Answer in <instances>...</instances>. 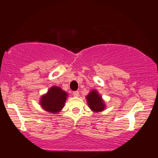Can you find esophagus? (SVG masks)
<instances>
[{
  "instance_id": "1",
  "label": "esophagus",
  "mask_w": 158,
  "mask_h": 158,
  "mask_svg": "<svg viewBox=\"0 0 158 158\" xmlns=\"http://www.w3.org/2000/svg\"><path fill=\"white\" fill-rule=\"evenodd\" d=\"M73 95L75 97H78L79 96V92L78 91H74V92H73Z\"/></svg>"
}]
</instances>
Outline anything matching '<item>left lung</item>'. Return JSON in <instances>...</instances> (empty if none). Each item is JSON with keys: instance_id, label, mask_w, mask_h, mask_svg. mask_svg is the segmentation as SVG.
Instances as JSON below:
<instances>
[{"instance_id": "1", "label": "left lung", "mask_w": 158, "mask_h": 158, "mask_svg": "<svg viewBox=\"0 0 158 158\" xmlns=\"http://www.w3.org/2000/svg\"><path fill=\"white\" fill-rule=\"evenodd\" d=\"M89 107L95 112L102 111L105 109V103L100 95L95 90L91 92L86 97Z\"/></svg>"}]
</instances>
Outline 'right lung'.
Wrapping results in <instances>:
<instances>
[{
	"mask_svg": "<svg viewBox=\"0 0 158 158\" xmlns=\"http://www.w3.org/2000/svg\"><path fill=\"white\" fill-rule=\"evenodd\" d=\"M67 94L60 88L53 86L41 98L40 105L47 111L56 113L63 108Z\"/></svg>",
	"mask_w": 158,
	"mask_h": 158,
	"instance_id": "1",
	"label": "right lung"
}]
</instances>
